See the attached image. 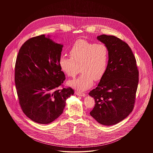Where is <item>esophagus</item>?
Segmentation results:
<instances>
[{
	"mask_svg": "<svg viewBox=\"0 0 153 153\" xmlns=\"http://www.w3.org/2000/svg\"><path fill=\"white\" fill-rule=\"evenodd\" d=\"M75 94L78 96H84L85 94L84 93H82V92H81L80 91H76Z\"/></svg>",
	"mask_w": 153,
	"mask_h": 153,
	"instance_id": "1",
	"label": "esophagus"
}]
</instances>
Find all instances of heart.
Returning a JSON list of instances; mask_svg holds the SVG:
<instances>
[{
	"label": "heart",
	"instance_id": "heart-1",
	"mask_svg": "<svg viewBox=\"0 0 153 153\" xmlns=\"http://www.w3.org/2000/svg\"><path fill=\"white\" fill-rule=\"evenodd\" d=\"M71 58L60 57L59 64L66 74L74 78L80 71L82 74L76 80L69 82L72 87L85 91L94 82L102 80L108 66L109 53L107 47L102 44H96L85 40H78L69 51Z\"/></svg>",
	"mask_w": 153,
	"mask_h": 153
}]
</instances>
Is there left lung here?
Masks as SVG:
<instances>
[{
  "instance_id": "1",
  "label": "left lung",
  "mask_w": 153,
  "mask_h": 153,
  "mask_svg": "<svg viewBox=\"0 0 153 153\" xmlns=\"http://www.w3.org/2000/svg\"><path fill=\"white\" fill-rule=\"evenodd\" d=\"M107 47V71L97 87L89 95L95 99L90 115L102 125L119 123L134 109L139 81L135 57L128 45L114 36L97 37Z\"/></svg>"
}]
</instances>
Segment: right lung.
I'll use <instances>...</instances> for the list:
<instances>
[{
    "label": "right lung",
    "instance_id": "obj_1",
    "mask_svg": "<svg viewBox=\"0 0 153 153\" xmlns=\"http://www.w3.org/2000/svg\"><path fill=\"white\" fill-rule=\"evenodd\" d=\"M62 45L45 35L22 45L15 66V83L23 113L39 124H49L63 112L66 100L74 94L71 87L58 88L65 79L59 64Z\"/></svg>",
    "mask_w": 153,
    "mask_h": 153
}]
</instances>
